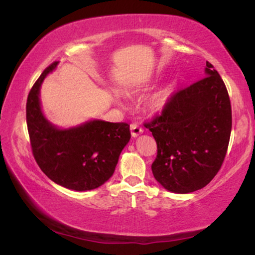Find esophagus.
Segmentation results:
<instances>
[{
	"mask_svg": "<svg viewBox=\"0 0 255 255\" xmlns=\"http://www.w3.org/2000/svg\"><path fill=\"white\" fill-rule=\"evenodd\" d=\"M130 131H131L132 137H137V136H139L141 132H143V128L138 126L137 124H131L130 125Z\"/></svg>",
	"mask_w": 255,
	"mask_h": 255,
	"instance_id": "obj_1",
	"label": "esophagus"
}]
</instances>
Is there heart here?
<instances>
[{"label": "heart", "instance_id": "1", "mask_svg": "<svg viewBox=\"0 0 255 255\" xmlns=\"http://www.w3.org/2000/svg\"><path fill=\"white\" fill-rule=\"evenodd\" d=\"M164 105H165V97L163 94H157L150 101V109L153 111H159L163 109Z\"/></svg>", "mask_w": 255, "mask_h": 255}]
</instances>
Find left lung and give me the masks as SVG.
<instances>
[{
    "label": "left lung",
    "instance_id": "obj_1",
    "mask_svg": "<svg viewBox=\"0 0 255 255\" xmlns=\"http://www.w3.org/2000/svg\"><path fill=\"white\" fill-rule=\"evenodd\" d=\"M205 73L204 79L174 93L161 115L144 124L157 144L153 175L171 192L190 193L206 187L226 156L231 100L225 83L209 62Z\"/></svg>",
    "mask_w": 255,
    "mask_h": 255
}]
</instances>
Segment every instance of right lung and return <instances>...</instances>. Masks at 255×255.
<instances>
[{
	"mask_svg": "<svg viewBox=\"0 0 255 255\" xmlns=\"http://www.w3.org/2000/svg\"><path fill=\"white\" fill-rule=\"evenodd\" d=\"M57 62L41 73L27 99V126L33 157L41 171L62 187L75 191L93 190L114 174L119 155L130 139L129 125L91 120L59 129L45 118L39 92L42 81Z\"/></svg>",
	"mask_w": 255,
	"mask_h": 255,
	"instance_id": "obj_1",
	"label": "right lung"
}]
</instances>
